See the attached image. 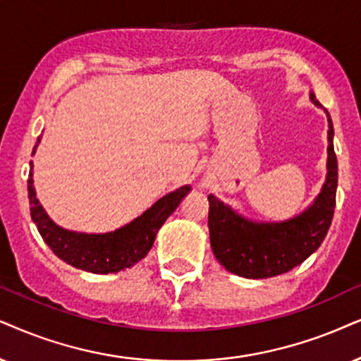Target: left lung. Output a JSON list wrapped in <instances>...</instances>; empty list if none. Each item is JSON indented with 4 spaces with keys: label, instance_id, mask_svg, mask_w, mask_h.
Listing matches in <instances>:
<instances>
[{
    "label": "left lung",
    "instance_id": "1",
    "mask_svg": "<svg viewBox=\"0 0 361 361\" xmlns=\"http://www.w3.org/2000/svg\"><path fill=\"white\" fill-rule=\"evenodd\" d=\"M310 99L328 118L326 178L308 208L285 221H253L208 195L209 243L225 270L243 278H271L293 270L320 248L335 212L338 163L333 149V123L322 103Z\"/></svg>",
    "mask_w": 361,
    "mask_h": 361
}]
</instances>
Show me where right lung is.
Here are the masks:
<instances>
[{"instance_id": "right-lung-1", "label": "right lung", "mask_w": 361, "mask_h": 361, "mask_svg": "<svg viewBox=\"0 0 361 361\" xmlns=\"http://www.w3.org/2000/svg\"><path fill=\"white\" fill-rule=\"evenodd\" d=\"M39 141L41 136H38V141H36L31 154L36 153ZM30 212L44 243L65 263L78 268V270L98 273V275L126 270V268H131L140 259L147 257L159 228L191 191V186L188 185L171 191V193L159 198L152 208L141 213L133 221L116 228L115 231L83 233V231L66 230V228L56 225L48 216V213L41 207L39 200L36 198L33 161H30Z\"/></svg>"}]
</instances>
